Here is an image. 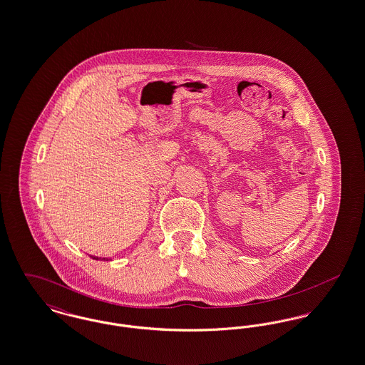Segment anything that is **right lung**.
Wrapping results in <instances>:
<instances>
[{"mask_svg":"<svg viewBox=\"0 0 365 365\" xmlns=\"http://www.w3.org/2000/svg\"><path fill=\"white\" fill-rule=\"evenodd\" d=\"M90 257H91V259H93V260H105V261H108V259H106V257H103V259H101V257H96V256H90Z\"/></svg>","mask_w":365,"mask_h":365,"instance_id":"add662e5","label":"right lung"}]
</instances>
